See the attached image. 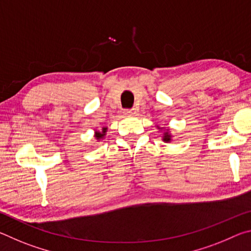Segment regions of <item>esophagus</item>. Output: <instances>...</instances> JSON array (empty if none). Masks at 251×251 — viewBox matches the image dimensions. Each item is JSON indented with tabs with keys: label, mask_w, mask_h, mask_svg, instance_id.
Masks as SVG:
<instances>
[{
	"label": "esophagus",
	"mask_w": 251,
	"mask_h": 251,
	"mask_svg": "<svg viewBox=\"0 0 251 251\" xmlns=\"http://www.w3.org/2000/svg\"><path fill=\"white\" fill-rule=\"evenodd\" d=\"M125 114L127 115H129V114H135L136 113V108H128V109H125Z\"/></svg>",
	"instance_id": "34e87169"
}]
</instances>
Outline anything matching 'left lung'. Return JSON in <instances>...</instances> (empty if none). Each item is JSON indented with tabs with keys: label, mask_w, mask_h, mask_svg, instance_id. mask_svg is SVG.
<instances>
[{
	"label": "left lung",
	"mask_w": 251,
	"mask_h": 251,
	"mask_svg": "<svg viewBox=\"0 0 251 251\" xmlns=\"http://www.w3.org/2000/svg\"><path fill=\"white\" fill-rule=\"evenodd\" d=\"M171 138H172V136L171 135H169L168 133H167V131H166V133H164V142H166V143H168V142H171Z\"/></svg>",
	"instance_id": "8db88e82"
}]
</instances>
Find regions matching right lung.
Wrapping results in <instances>:
<instances>
[{"instance_id":"add662e5","label":"right lung","mask_w":251,"mask_h":251,"mask_svg":"<svg viewBox=\"0 0 251 251\" xmlns=\"http://www.w3.org/2000/svg\"><path fill=\"white\" fill-rule=\"evenodd\" d=\"M106 130H107V128H106V127H104L103 130H101V133H100V131H99V133H96V134H95V137H96L97 139L103 138L104 136L106 135Z\"/></svg>"}]
</instances>
